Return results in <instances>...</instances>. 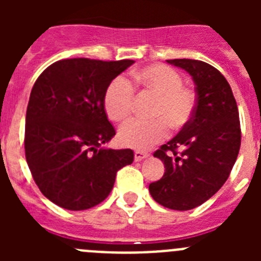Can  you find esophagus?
<instances>
[{
	"label": "esophagus",
	"instance_id": "obj_1",
	"mask_svg": "<svg viewBox=\"0 0 261 261\" xmlns=\"http://www.w3.org/2000/svg\"><path fill=\"white\" fill-rule=\"evenodd\" d=\"M149 156V154L145 153V151H140V150H136L135 151V161H142V159L147 158Z\"/></svg>",
	"mask_w": 261,
	"mask_h": 261
}]
</instances>
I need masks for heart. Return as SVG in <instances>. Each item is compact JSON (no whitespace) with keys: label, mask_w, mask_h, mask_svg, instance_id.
I'll return each instance as SVG.
<instances>
[{"label":"heart","mask_w":261,"mask_h":261,"mask_svg":"<svg viewBox=\"0 0 261 261\" xmlns=\"http://www.w3.org/2000/svg\"><path fill=\"white\" fill-rule=\"evenodd\" d=\"M138 84L159 96L155 120L132 119L121 126L119 140L124 146L147 150L166 140L172 128L188 124L196 108V94L183 86V78L176 70L166 65H151L136 71ZM135 99V87L125 77L115 78L107 87L105 108L114 121H123L130 115Z\"/></svg>","instance_id":"1"}]
</instances>
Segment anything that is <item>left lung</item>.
<instances>
[{
    "mask_svg": "<svg viewBox=\"0 0 261 261\" xmlns=\"http://www.w3.org/2000/svg\"><path fill=\"white\" fill-rule=\"evenodd\" d=\"M167 62L192 77L196 108L188 124L154 153L166 171L149 186V192L165 208L190 211L211 199L227 180L241 147L239 112L229 82L216 68L199 60Z\"/></svg>",
    "mask_w": 261,
    "mask_h": 261,
    "instance_id": "left-lung-1",
    "label": "left lung"
}]
</instances>
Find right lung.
<instances>
[{
	"label": "right lung",
	"mask_w": 261,
	"mask_h": 261,
	"mask_svg": "<svg viewBox=\"0 0 261 261\" xmlns=\"http://www.w3.org/2000/svg\"><path fill=\"white\" fill-rule=\"evenodd\" d=\"M133 60H60L36 80L26 114L24 150L43 195L68 211L100 204L114 188L116 172L133 162L130 149L105 145L115 129L105 111L112 80Z\"/></svg>",
	"instance_id": "obj_1"
}]
</instances>
